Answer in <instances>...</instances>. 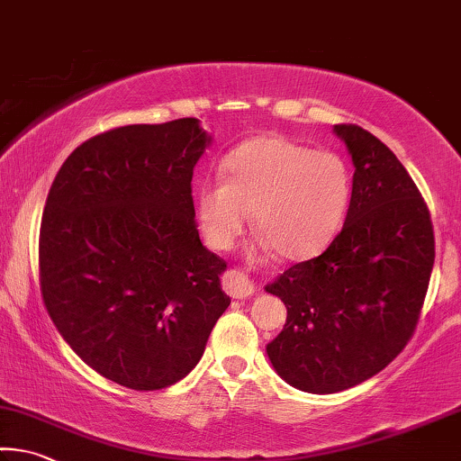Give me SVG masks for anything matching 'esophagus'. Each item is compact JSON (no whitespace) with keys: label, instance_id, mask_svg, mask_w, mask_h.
I'll use <instances>...</instances> for the list:
<instances>
[{"label":"esophagus","instance_id":"esophagus-1","mask_svg":"<svg viewBox=\"0 0 461 461\" xmlns=\"http://www.w3.org/2000/svg\"><path fill=\"white\" fill-rule=\"evenodd\" d=\"M225 291H228L233 299H246L254 294V285L246 275L238 273V270H230V273L225 275Z\"/></svg>","mask_w":461,"mask_h":461}]
</instances>
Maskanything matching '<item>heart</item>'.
I'll return each instance as SVG.
<instances>
[{
    "mask_svg": "<svg viewBox=\"0 0 461 461\" xmlns=\"http://www.w3.org/2000/svg\"><path fill=\"white\" fill-rule=\"evenodd\" d=\"M223 180L196 188V219L211 248L230 250L250 223L262 246L287 260L318 254L345 219L353 176L334 151H316L281 135H258L221 162Z\"/></svg>",
    "mask_w": 461,
    "mask_h": 461,
    "instance_id": "heart-1",
    "label": "heart"
}]
</instances>
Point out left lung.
<instances>
[{
    "instance_id": "left-lung-1",
    "label": "left lung",
    "mask_w": 461,
    "mask_h": 461,
    "mask_svg": "<svg viewBox=\"0 0 461 461\" xmlns=\"http://www.w3.org/2000/svg\"><path fill=\"white\" fill-rule=\"evenodd\" d=\"M353 159L345 225L320 257L267 285L287 322L267 355L294 388L334 393L396 359L419 322L435 262L433 223L419 188L388 145L334 125Z\"/></svg>"
}]
</instances>
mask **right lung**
<instances>
[{
  "label": "right lung",
  "mask_w": 461,
  "mask_h": 461,
  "mask_svg": "<svg viewBox=\"0 0 461 461\" xmlns=\"http://www.w3.org/2000/svg\"><path fill=\"white\" fill-rule=\"evenodd\" d=\"M199 119L87 139L50 185L41 221L42 302L86 365L131 390L191 374L231 299L225 262L203 246L193 170Z\"/></svg>",
  "instance_id": "1"
}]
</instances>
